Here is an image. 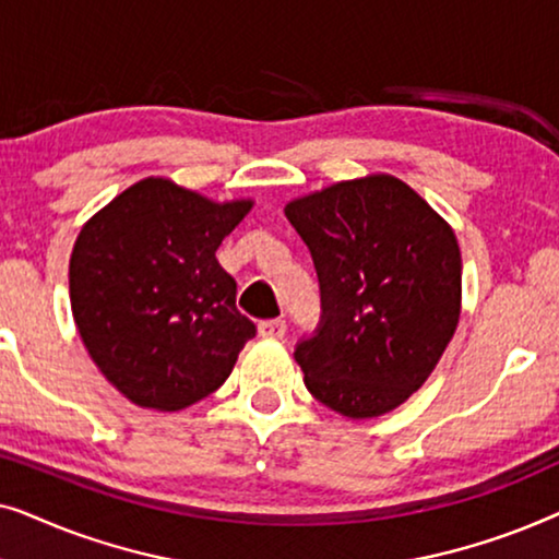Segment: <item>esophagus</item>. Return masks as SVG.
Listing matches in <instances>:
<instances>
[{
	"label": "esophagus",
	"instance_id": "1",
	"mask_svg": "<svg viewBox=\"0 0 559 559\" xmlns=\"http://www.w3.org/2000/svg\"><path fill=\"white\" fill-rule=\"evenodd\" d=\"M285 331H287V325H285V320L282 318H277V320H262V323H259V335H262V338H282V335H285Z\"/></svg>",
	"mask_w": 559,
	"mask_h": 559
}]
</instances>
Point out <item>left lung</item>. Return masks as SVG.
Wrapping results in <instances>:
<instances>
[{"label":"left lung","instance_id":"8db88e82","mask_svg":"<svg viewBox=\"0 0 559 559\" xmlns=\"http://www.w3.org/2000/svg\"><path fill=\"white\" fill-rule=\"evenodd\" d=\"M285 216L323 297V325L295 348L305 386L348 419L386 415L425 384L461 320L453 226L386 173L295 198Z\"/></svg>","mask_w":559,"mask_h":559}]
</instances>
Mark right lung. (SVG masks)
Listing matches in <instances>:
<instances>
[{
  "label": "right lung",
  "instance_id": "obj_1",
  "mask_svg": "<svg viewBox=\"0 0 559 559\" xmlns=\"http://www.w3.org/2000/svg\"><path fill=\"white\" fill-rule=\"evenodd\" d=\"M251 205L144 178L83 224L68 264L75 328L91 361L136 407L201 402L254 338L216 259Z\"/></svg>",
  "mask_w": 559,
  "mask_h": 559
}]
</instances>
